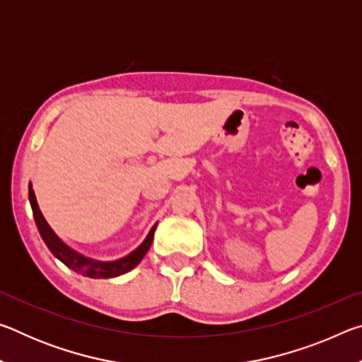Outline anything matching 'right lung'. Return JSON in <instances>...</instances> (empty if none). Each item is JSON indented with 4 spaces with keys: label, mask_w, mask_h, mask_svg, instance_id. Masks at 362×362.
<instances>
[{
    "label": "right lung",
    "mask_w": 362,
    "mask_h": 362,
    "mask_svg": "<svg viewBox=\"0 0 362 362\" xmlns=\"http://www.w3.org/2000/svg\"><path fill=\"white\" fill-rule=\"evenodd\" d=\"M28 199L30 204H32V211H33V217L36 226H38V231L42 238V241L46 243V246L49 250L54 254V257L71 268L73 272H76L83 276L88 278H115L119 276V274H124L127 272H131L134 267H137L140 260L144 259L145 254L148 252V249L153 243V235H155L156 225H153V228L150 230L148 236L145 238V241L140 244V246L132 250L129 255L122 257V259L113 260V262H99L94 259H89V257H84L81 254H78L76 250H73L71 247L66 246V244L60 240V238L52 231L51 226L47 225L46 218L42 217V214L38 207V203H36V196L32 188V183L28 185Z\"/></svg>",
    "instance_id": "1"
}]
</instances>
